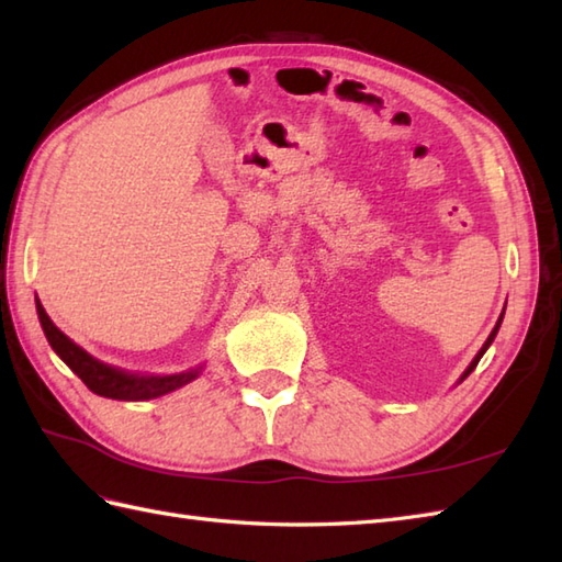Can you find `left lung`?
<instances>
[{"label": "left lung", "instance_id": "8db88e82", "mask_svg": "<svg viewBox=\"0 0 562 562\" xmlns=\"http://www.w3.org/2000/svg\"><path fill=\"white\" fill-rule=\"evenodd\" d=\"M499 324H503V318H499V321H497V324H495V328H493V333H491V336H487V340H485V345H483V348H481V352H479V355H475V357H473V362H471V364H469V369H465V372H463V376H461V381H463V379H465V376H469V374H471V372H473V369H475V364H479V362H481V357H483V355H485V350H487V348H491V342H493V340H495V336H497V330H499Z\"/></svg>", "mask_w": 562, "mask_h": 562}]
</instances>
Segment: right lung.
Wrapping results in <instances>:
<instances>
[{"mask_svg":"<svg viewBox=\"0 0 562 562\" xmlns=\"http://www.w3.org/2000/svg\"><path fill=\"white\" fill-rule=\"evenodd\" d=\"M38 308V318L47 342L50 348L59 355L71 372H75L83 384H87L93 393H99L103 398H115V401H149L164 396V393H171L176 389H181L190 384L200 369H190V372L181 374H166V376H142V374H130L125 369H115L111 364L99 362L97 357H91L87 350H81L77 342H71L63 330H59L50 316L45 314L43 304H35Z\"/></svg>","mask_w":562,"mask_h":562,"instance_id":"1","label":"right lung"}]
</instances>
